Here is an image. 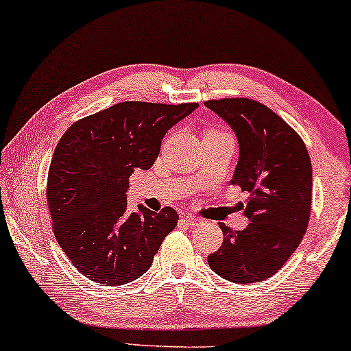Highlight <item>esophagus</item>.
<instances>
[{
	"label": "esophagus",
	"instance_id": "1",
	"mask_svg": "<svg viewBox=\"0 0 351 351\" xmlns=\"http://www.w3.org/2000/svg\"><path fill=\"white\" fill-rule=\"evenodd\" d=\"M183 221H185V223L190 226V228H196V226L202 224V219H199L197 217H193V215H188V217L183 218Z\"/></svg>",
	"mask_w": 351,
	"mask_h": 351
}]
</instances>
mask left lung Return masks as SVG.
<instances>
[{
    "instance_id": "left-lung-1",
    "label": "left lung",
    "mask_w": 351,
    "mask_h": 351,
    "mask_svg": "<svg viewBox=\"0 0 351 351\" xmlns=\"http://www.w3.org/2000/svg\"><path fill=\"white\" fill-rule=\"evenodd\" d=\"M240 145L232 185L247 193L243 230L219 223L224 240L208 256L221 278L261 282L282 268L303 240L312 207V165L303 139L276 112L251 99L207 100Z\"/></svg>"
}]
</instances>
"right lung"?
Segmentation results:
<instances>
[{"mask_svg":"<svg viewBox=\"0 0 351 351\" xmlns=\"http://www.w3.org/2000/svg\"><path fill=\"white\" fill-rule=\"evenodd\" d=\"M197 106L122 101L73 122L59 139L47 180L53 232L90 281L123 285L143 276L177 226L171 207L130 213L125 193L134 169H149L166 132Z\"/></svg>","mask_w":351,"mask_h":351,"instance_id":"obj_1","label":"right lung"}]
</instances>
